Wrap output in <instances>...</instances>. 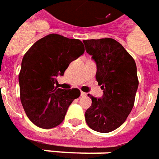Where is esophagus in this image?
Returning a JSON list of instances; mask_svg holds the SVG:
<instances>
[{"mask_svg": "<svg viewBox=\"0 0 159 159\" xmlns=\"http://www.w3.org/2000/svg\"><path fill=\"white\" fill-rule=\"evenodd\" d=\"M87 96V94L85 93V92H83V91H81V97H86Z\"/></svg>", "mask_w": 159, "mask_h": 159, "instance_id": "34e87169", "label": "esophagus"}]
</instances>
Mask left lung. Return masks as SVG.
I'll return each mask as SVG.
<instances>
[{"mask_svg": "<svg viewBox=\"0 0 159 159\" xmlns=\"http://www.w3.org/2000/svg\"><path fill=\"white\" fill-rule=\"evenodd\" d=\"M84 43L96 61V79L103 89L101 98L88 95L92 103L85 112V120L89 128L108 133L123 125L133 108L139 87L137 66L114 39L84 40Z\"/></svg>", "mask_w": 159, "mask_h": 159, "instance_id": "1", "label": "left lung"}]
</instances>
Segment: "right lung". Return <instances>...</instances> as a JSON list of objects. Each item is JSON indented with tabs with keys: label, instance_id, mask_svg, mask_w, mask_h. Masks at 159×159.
Returning <instances> with one entry per match:
<instances>
[{
	"label": "right lung",
	"instance_id": "right-lung-1",
	"mask_svg": "<svg viewBox=\"0 0 159 159\" xmlns=\"http://www.w3.org/2000/svg\"><path fill=\"white\" fill-rule=\"evenodd\" d=\"M84 53L78 39L50 34L34 43L21 61L20 98L26 115L40 128L51 129L65 117L71 102L80 97L78 89H63L55 84L71 61Z\"/></svg>",
	"mask_w": 159,
	"mask_h": 159
}]
</instances>
